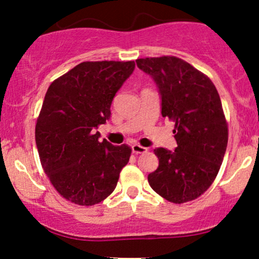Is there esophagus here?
<instances>
[{"label":"esophagus","mask_w":259,"mask_h":259,"mask_svg":"<svg viewBox=\"0 0 259 259\" xmlns=\"http://www.w3.org/2000/svg\"><path fill=\"white\" fill-rule=\"evenodd\" d=\"M132 150H133V152L136 153V154L147 152V148H146V147L140 146V145H138V144H134L133 146H132Z\"/></svg>","instance_id":"obj_1"}]
</instances>
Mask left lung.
<instances>
[{
	"mask_svg": "<svg viewBox=\"0 0 259 259\" xmlns=\"http://www.w3.org/2000/svg\"><path fill=\"white\" fill-rule=\"evenodd\" d=\"M159 89L162 115L174 121L175 151L158 147L159 165L148 184L163 198L185 203L214 181L228 146V123L212 80L174 56L136 59Z\"/></svg>",
	"mask_w": 259,
	"mask_h": 259,
	"instance_id": "left-lung-1",
	"label": "left lung"
}]
</instances>
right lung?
Wrapping results in <instances>:
<instances>
[{"instance_id":"1","label":"right lung","mask_w":259,"mask_h":259,"mask_svg":"<svg viewBox=\"0 0 259 259\" xmlns=\"http://www.w3.org/2000/svg\"><path fill=\"white\" fill-rule=\"evenodd\" d=\"M135 62H82L56 79L45 96L35 140L41 165L57 192L94 206L114 191L132 148L100 142L96 129L111 117L117 91Z\"/></svg>"}]
</instances>
